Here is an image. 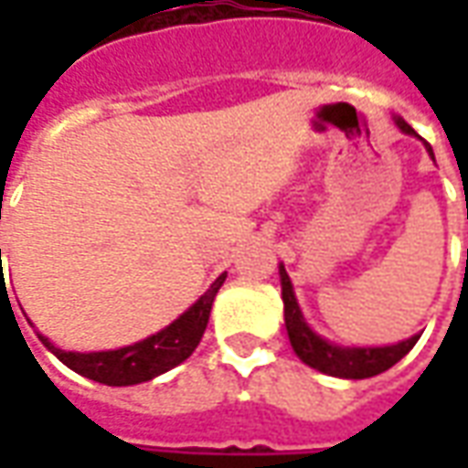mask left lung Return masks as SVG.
<instances>
[{"instance_id":"left-lung-1","label":"left lung","mask_w":468,"mask_h":468,"mask_svg":"<svg viewBox=\"0 0 468 468\" xmlns=\"http://www.w3.org/2000/svg\"><path fill=\"white\" fill-rule=\"evenodd\" d=\"M406 134H416L411 124L403 122L401 117L396 120ZM426 150L433 157L431 144L426 143ZM281 285H283V305H285V328H288V338L298 358L308 363L311 368L328 373V376H338V378H371L378 373L388 371L391 366L401 361L406 353L411 351L419 335H411L409 341H401L396 346H381V348H341V346L328 344L325 338L315 335L308 324L301 315V308L295 303L293 285L291 278L281 265Z\"/></svg>"}]
</instances>
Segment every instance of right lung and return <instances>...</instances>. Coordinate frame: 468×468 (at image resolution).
Masks as SVG:
<instances>
[{
	"instance_id": "add662e5",
	"label": "right lung",
	"mask_w": 468,
	"mask_h": 468,
	"mask_svg": "<svg viewBox=\"0 0 468 468\" xmlns=\"http://www.w3.org/2000/svg\"><path fill=\"white\" fill-rule=\"evenodd\" d=\"M223 281L225 273L177 321H173L167 328H163L160 334L150 335V338H144V341L134 346H124V348H117V351L75 353L57 348L55 344H49V338H45V335H39V341L55 353L67 368H72L80 376H87V378H92L97 383H107V386H133V383L150 381L154 376L175 368L177 363H183L197 348V344H200V338L205 334L207 318H210L215 293L223 285Z\"/></svg>"
}]
</instances>
